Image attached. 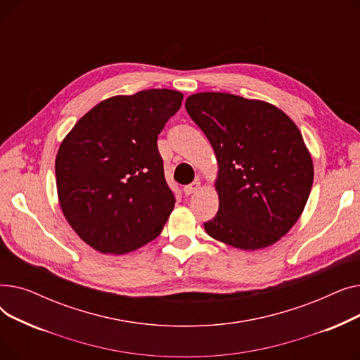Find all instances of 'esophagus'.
<instances>
[{
  "label": "esophagus",
  "instance_id": "1",
  "mask_svg": "<svg viewBox=\"0 0 360 360\" xmlns=\"http://www.w3.org/2000/svg\"><path fill=\"white\" fill-rule=\"evenodd\" d=\"M200 186H201V182L200 181H194L190 185H185L184 186V193H185V195H191V194H194V193H197L200 190Z\"/></svg>",
  "mask_w": 360,
  "mask_h": 360
}]
</instances>
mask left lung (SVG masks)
I'll list each match as a JSON object with an SVG mask.
<instances>
[{"label": "left lung", "mask_w": 360, "mask_h": 360, "mask_svg": "<svg viewBox=\"0 0 360 360\" xmlns=\"http://www.w3.org/2000/svg\"><path fill=\"white\" fill-rule=\"evenodd\" d=\"M185 108L219 163V212L205 232L245 251L276 243L304 212L314 181L296 124L271 103L231 93H195Z\"/></svg>", "instance_id": "1"}]
</instances>
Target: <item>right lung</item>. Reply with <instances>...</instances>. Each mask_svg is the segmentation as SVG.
Wrapping results in <instances>:
<instances>
[{
    "label": "right lung",
    "mask_w": 360,
    "mask_h": 360,
    "mask_svg": "<svg viewBox=\"0 0 360 360\" xmlns=\"http://www.w3.org/2000/svg\"><path fill=\"white\" fill-rule=\"evenodd\" d=\"M182 99L169 89L109 98L63 140L55 159L60 205L91 248L127 254L162 232L175 197L165 179L158 136Z\"/></svg>",
    "instance_id": "add662e5"
}]
</instances>
